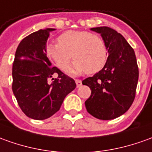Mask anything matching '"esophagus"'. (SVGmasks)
Returning a JSON list of instances; mask_svg holds the SVG:
<instances>
[{
  "instance_id": "esophagus-1",
  "label": "esophagus",
  "mask_w": 152,
  "mask_h": 152,
  "mask_svg": "<svg viewBox=\"0 0 152 152\" xmlns=\"http://www.w3.org/2000/svg\"><path fill=\"white\" fill-rule=\"evenodd\" d=\"M75 83H76L77 88H79V87L82 85V81H81V80H79V79H75Z\"/></svg>"
}]
</instances>
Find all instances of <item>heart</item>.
Segmentation results:
<instances>
[{
  "mask_svg": "<svg viewBox=\"0 0 152 152\" xmlns=\"http://www.w3.org/2000/svg\"><path fill=\"white\" fill-rule=\"evenodd\" d=\"M58 44H49L45 53L59 69L65 70L70 59L74 60L68 69L70 74L98 73L107 59V49L102 38L88 31L69 30L57 38Z\"/></svg>",
  "mask_w": 152,
  "mask_h": 152,
  "instance_id": "1",
  "label": "heart"
}]
</instances>
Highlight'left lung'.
Masks as SVG:
<instances>
[{
    "mask_svg": "<svg viewBox=\"0 0 152 152\" xmlns=\"http://www.w3.org/2000/svg\"><path fill=\"white\" fill-rule=\"evenodd\" d=\"M101 34L108 57L104 67L82 83L91 89L85 101L88 113L101 120H111L130 108L136 96L138 66L134 50L120 33L107 26L92 28Z\"/></svg>",
    "mask_w": 152,
    "mask_h": 152,
    "instance_id": "obj_1",
    "label": "left lung"
}]
</instances>
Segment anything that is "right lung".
Instances as JSON below:
<instances>
[{
	"label": "right lung",
	"mask_w": 152,
	"mask_h": 152,
	"mask_svg": "<svg viewBox=\"0 0 152 152\" xmlns=\"http://www.w3.org/2000/svg\"><path fill=\"white\" fill-rule=\"evenodd\" d=\"M35 31L22 39L12 66V91L22 112L34 120H44L57 113L65 97L76 88L75 81L57 67H51L45 53L50 31ZM57 73L51 85L48 78Z\"/></svg>",
	"instance_id": "right-lung-1"
}]
</instances>
